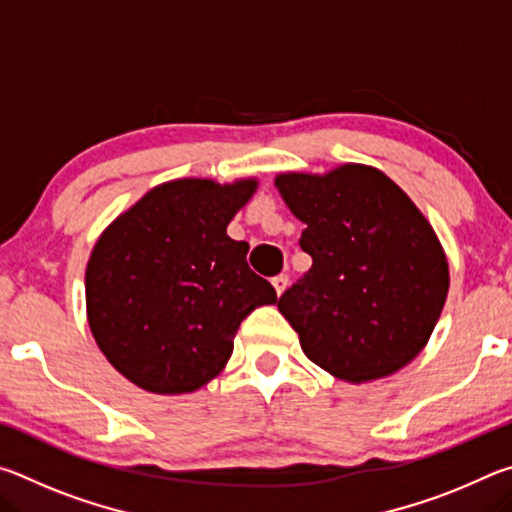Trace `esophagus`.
Segmentation results:
<instances>
[{"label":"esophagus","instance_id":"esophagus-1","mask_svg":"<svg viewBox=\"0 0 512 512\" xmlns=\"http://www.w3.org/2000/svg\"><path fill=\"white\" fill-rule=\"evenodd\" d=\"M273 287H275V291H277V296H282L284 293V289L289 287V275H275L273 277Z\"/></svg>","mask_w":512,"mask_h":512}]
</instances>
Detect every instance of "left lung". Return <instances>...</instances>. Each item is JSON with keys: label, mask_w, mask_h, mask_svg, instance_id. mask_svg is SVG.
Instances as JSON below:
<instances>
[{"label": "left lung", "mask_w": 512, "mask_h": 512, "mask_svg": "<svg viewBox=\"0 0 512 512\" xmlns=\"http://www.w3.org/2000/svg\"><path fill=\"white\" fill-rule=\"evenodd\" d=\"M275 185L307 225L300 248L311 268L277 300L302 352L354 384L404 368L429 341L449 289L427 219L391 178L363 164L327 176L282 173Z\"/></svg>", "instance_id": "1"}]
</instances>
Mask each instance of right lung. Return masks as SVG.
I'll use <instances>...</instances> for the list:
<instances>
[{"label":"right lung","instance_id":"add662e5","mask_svg":"<svg viewBox=\"0 0 512 512\" xmlns=\"http://www.w3.org/2000/svg\"><path fill=\"white\" fill-rule=\"evenodd\" d=\"M255 180H173L110 225L85 271L90 329L121 375L144 391L192 393L228 363L250 311L273 305L228 223Z\"/></svg>","mask_w":512,"mask_h":512}]
</instances>
